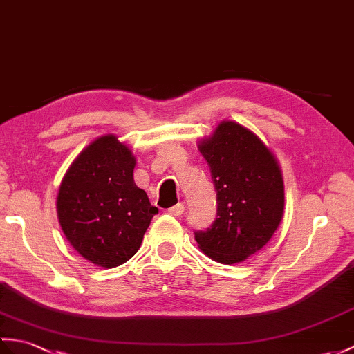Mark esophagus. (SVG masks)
<instances>
[{
  "mask_svg": "<svg viewBox=\"0 0 354 354\" xmlns=\"http://www.w3.org/2000/svg\"><path fill=\"white\" fill-rule=\"evenodd\" d=\"M169 211V214L170 216H180L184 212V205L183 203H178V205H175V207H171V208H169L167 209Z\"/></svg>",
  "mask_w": 354,
  "mask_h": 354,
  "instance_id": "obj_1",
  "label": "esophagus"
}]
</instances>
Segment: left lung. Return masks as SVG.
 <instances>
[{"instance_id":"left-lung-1","label":"left lung","mask_w":354,"mask_h":354,"mask_svg":"<svg viewBox=\"0 0 354 354\" xmlns=\"http://www.w3.org/2000/svg\"><path fill=\"white\" fill-rule=\"evenodd\" d=\"M217 190V218L194 232L199 249L220 264H238L259 252L281 225L285 187L276 155L262 140L234 120L220 122L201 138Z\"/></svg>"}]
</instances>
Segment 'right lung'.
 Masks as SVG:
<instances>
[{"instance_id":"right-lung-1","label":"right lung","mask_w":354,"mask_h":354,"mask_svg":"<svg viewBox=\"0 0 354 354\" xmlns=\"http://www.w3.org/2000/svg\"><path fill=\"white\" fill-rule=\"evenodd\" d=\"M136 157L114 136L97 137L72 161L57 194V216L66 240L102 268L136 254L157 214L134 183Z\"/></svg>"}]
</instances>
